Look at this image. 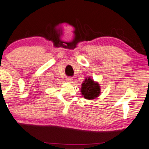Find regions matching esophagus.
I'll return each instance as SVG.
<instances>
[{"instance_id":"34e87169","label":"esophagus","mask_w":149,"mask_h":149,"mask_svg":"<svg viewBox=\"0 0 149 149\" xmlns=\"http://www.w3.org/2000/svg\"><path fill=\"white\" fill-rule=\"evenodd\" d=\"M72 78H71V77H68V78H67L66 79V81L67 82H68V83H71L72 81Z\"/></svg>"}]
</instances>
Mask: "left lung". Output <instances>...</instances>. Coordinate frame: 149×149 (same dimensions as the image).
Masks as SVG:
<instances>
[{"mask_svg":"<svg viewBox=\"0 0 149 149\" xmlns=\"http://www.w3.org/2000/svg\"><path fill=\"white\" fill-rule=\"evenodd\" d=\"M99 83L94 82L90 77L86 78L81 84V91L82 95L87 100L95 99L100 93V87Z\"/></svg>","mask_w":149,"mask_h":149,"instance_id":"1","label":"left lung"}]
</instances>
